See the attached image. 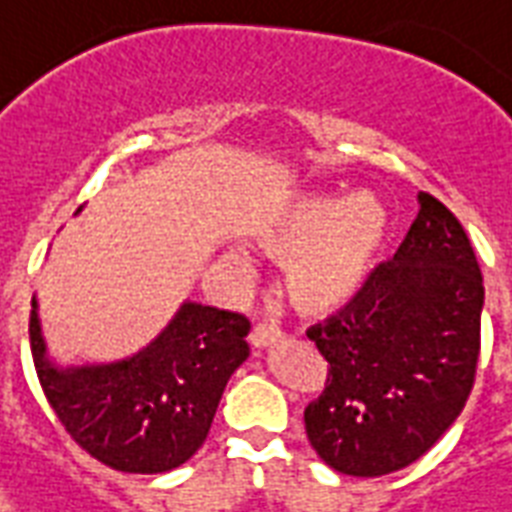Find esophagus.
Wrapping results in <instances>:
<instances>
[{
  "mask_svg": "<svg viewBox=\"0 0 512 512\" xmlns=\"http://www.w3.org/2000/svg\"><path fill=\"white\" fill-rule=\"evenodd\" d=\"M278 339H281V331H278L276 326H270V323H257V326L252 328V334H249V344L257 347V350L276 344Z\"/></svg>",
  "mask_w": 512,
  "mask_h": 512,
  "instance_id": "esophagus-1",
  "label": "esophagus"
}]
</instances>
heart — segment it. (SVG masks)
<instances>
[{
	"mask_svg": "<svg viewBox=\"0 0 512 512\" xmlns=\"http://www.w3.org/2000/svg\"><path fill=\"white\" fill-rule=\"evenodd\" d=\"M389 231L386 207L360 191L347 199L307 194L255 228V239L286 263V297L302 315L342 310L376 265Z\"/></svg>",
	"mask_w": 512,
	"mask_h": 512,
	"instance_id": "obj_1",
	"label": "heart"
}]
</instances>
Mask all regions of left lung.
Here are the masks:
<instances>
[{
  "label": "left lung",
  "instance_id": "8db88e82",
  "mask_svg": "<svg viewBox=\"0 0 512 512\" xmlns=\"http://www.w3.org/2000/svg\"><path fill=\"white\" fill-rule=\"evenodd\" d=\"M392 260L355 297L307 328L326 357V389L305 407L318 458L347 476L415 463L463 413L481 350L484 281L460 220L418 194Z\"/></svg>",
  "mask_w": 512,
  "mask_h": 512
}]
</instances>
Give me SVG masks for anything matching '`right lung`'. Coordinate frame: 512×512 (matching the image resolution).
Instances as JSON below:
<instances>
[{
  "instance_id": "add662e5",
  "label": "right lung",
  "mask_w": 512,
  "mask_h": 512,
  "mask_svg": "<svg viewBox=\"0 0 512 512\" xmlns=\"http://www.w3.org/2000/svg\"><path fill=\"white\" fill-rule=\"evenodd\" d=\"M31 355L39 384L70 439L123 473L178 468L207 439L231 373L249 357V321L184 302L155 342L102 365L60 368L47 355L36 299Z\"/></svg>"
}]
</instances>
